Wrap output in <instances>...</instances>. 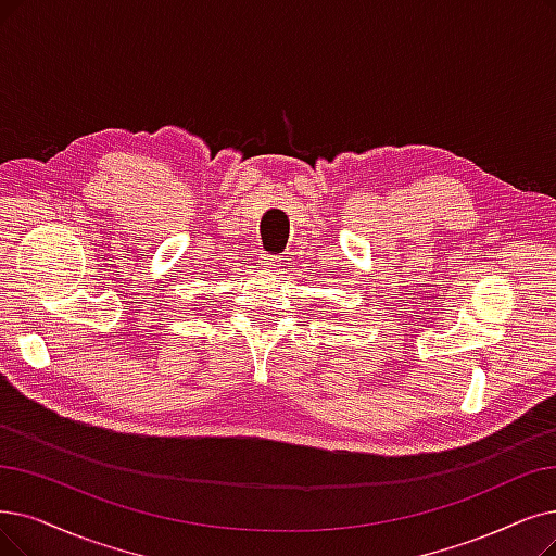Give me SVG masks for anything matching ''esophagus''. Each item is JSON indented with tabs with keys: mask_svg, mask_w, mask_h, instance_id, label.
<instances>
[{
	"mask_svg": "<svg viewBox=\"0 0 556 556\" xmlns=\"http://www.w3.org/2000/svg\"><path fill=\"white\" fill-rule=\"evenodd\" d=\"M264 262H266V266H269L271 271L285 274V257L282 255H266Z\"/></svg>",
	"mask_w": 556,
	"mask_h": 556,
	"instance_id": "1",
	"label": "esophagus"
}]
</instances>
